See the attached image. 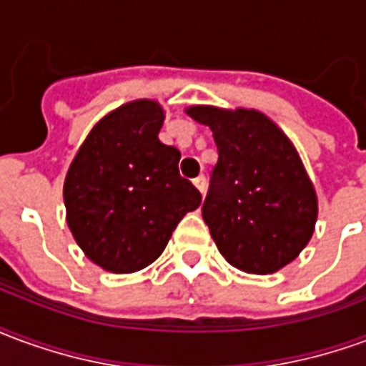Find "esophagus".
<instances>
[{
    "instance_id": "esophagus-1",
    "label": "esophagus",
    "mask_w": 366,
    "mask_h": 366,
    "mask_svg": "<svg viewBox=\"0 0 366 366\" xmlns=\"http://www.w3.org/2000/svg\"><path fill=\"white\" fill-rule=\"evenodd\" d=\"M194 186H196L202 194H206V186H207L206 176H198V178H194Z\"/></svg>"
}]
</instances>
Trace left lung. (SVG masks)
<instances>
[{
	"label": "left lung",
	"instance_id": "1",
	"mask_svg": "<svg viewBox=\"0 0 366 366\" xmlns=\"http://www.w3.org/2000/svg\"><path fill=\"white\" fill-rule=\"evenodd\" d=\"M186 113L212 129L217 144L202 215L219 253L249 274L286 267L317 219L314 184L292 141L257 109L192 105Z\"/></svg>",
	"mask_w": 366,
	"mask_h": 366
}]
</instances>
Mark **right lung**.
Segmentation results:
<instances>
[{"label": "right lung", "mask_w": 366, "mask_h": 366, "mask_svg": "<svg viewBox=\"0 0 366 366\" xmlns=\"http://www.w3.org/2000/svg\"><path fill=\"white\" fill-rule=\"evenodd\" d=\"M162 123L154 99L123 104L94 125L66 172L68 227L86 257L115 274L157 261L180 219L202 204L178 172L180 151L160 143Z\"/></svg>", "instance_id": "add662e5"}]
</instances>
